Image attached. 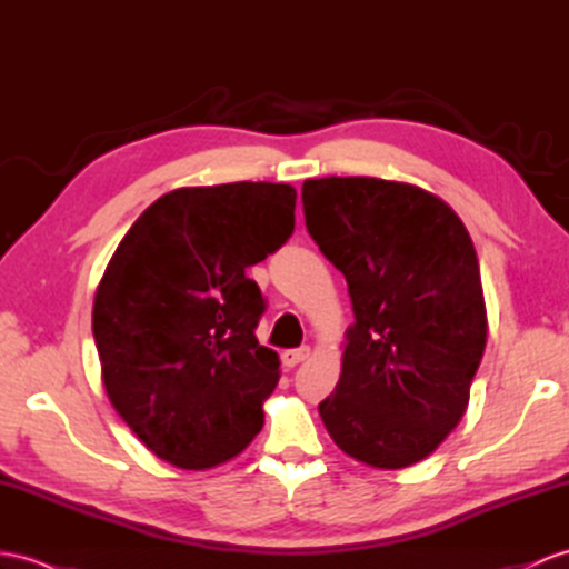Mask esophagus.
I'll return each instance as SVG.
<instances>
[{
  "label": "esophagus",
  "mask_w": 569,
  "mask_h": 569,
  "mask_svg": "<svg viewBox=\"0 0 569 569\" xmlns=\"http://www.w3.org/2000/svg\"><path fill=\"white\" fill-rule=\"evenodd\" d=\"M311 355V348H297V350H284L282 352V365L284 367H297L301 365L303 359Z\"/></svg>",
  "instance_id": "1"
}]
</instances>
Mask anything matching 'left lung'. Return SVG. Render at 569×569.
Returning a JSON list of instances; mask_svg holds the SVG:
<instances>
[{
	"label": "left lung",
	"mask_w": 569,
	"mask_h": 569,
	"mask_svg": "<svg viewBox=\"0 0 569 569\" xmlns=\"http://www.w3.org/2000/svg\"><path fill=\"white\" fill-rule=\"evenodd\" d=\"M301 200L355 311L318 412L350 459L408 468L461 422L488 342L473 241L445 200L398 180L311 178Z\"/></svg>",
	"instance_id": "obj_1"
}]
</instances>
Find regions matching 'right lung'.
<instances>
[{
	"label": "right lung",
	"mask_w": 569,
	"mask_h": 569,
	"mask_svg": "<svg viewBox=\"0 0 569 569\" xmlns=\"http://www.w3.org/2000/svg\"><path fill=\"white\" fill-rule=\"evenodd\" d=\"M297 190L224 183L166 192L118 243L96 287L93 338L110 406L161 461L204 470L262 427L280 357L246 270L295 231Z\"/></svg>",
	"instance_id": "right-lung-1"
}]
</instances>
